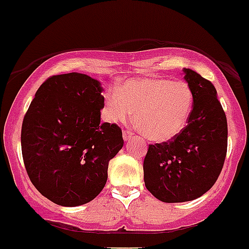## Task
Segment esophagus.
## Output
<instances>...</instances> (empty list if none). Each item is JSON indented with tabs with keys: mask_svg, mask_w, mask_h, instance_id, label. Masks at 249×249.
<instances>
[{
	"mask_svg": "<svg viewBox=\"0 0 249 249\" xmlns=\"http://www.w3.org/2000/svg\"><path fill=\"white\" fill-rule=\"evenodd\" d=\"M132 136H133V133H132L131 131H128V129H127V131H123V139H124V141H129V139L132 138Z\"/></svg>",
	"mask_w": 249,
	"mask_h": 249,
	"instance_id": "obj_1",
	"label": "esophagus"
}]
</instances>
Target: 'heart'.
Returning <instances> with one entry per match:
<instances>
[{
    "instance_id": "heart-1",
    "label": "heart",
    "mask_w": 249,
    "mask_h": 249,
    "mask_svg": "<svg viewBox=\"0 0 249 249\" xmlns=\"http://www.w3.org/2000/svg\"><path fill=\"white\" fill-rule=\"evenodd\" d=\"M188 83L165 77L129 79L105 94L106 112L113 122L126 121L134 111V122L143 136L167 142L183 132L193 110Z\"/></svg>"
}]
</instances>
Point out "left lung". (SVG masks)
Returning <instances> with one entry per match:
<instances>
[{
    "instance_id": "left-lung-1",
    "label": "left lung",
    "mask_w": 249,
    "mask_h": 249,
    "mask_svg": "<svg viewBox=\"0 0 249 249\" xmlns=\"http://www.w3.org/2000/svg\"><path fill=\"white\" fill-rule=\"evenodd\" d=\"M193 91V110L176 138L150 144L144 158V182L165 203L197 199L216 182L227 151V121L210 80L184 68Z\"/></svg>"
}]
</instances>
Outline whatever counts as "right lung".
Segmentation results:
<instances>
[{
  "mask_svg": "<svg viewBox=\"0 0 249 249\" xmlns=\"http://www.w3.org/2000/svg\"><path fill=\"white\" fill-rule=\"evenodd\" d=\"M103 88L82 73L52 75L37 89L22 124V155L30 181L62 207L93 200L122 149L116 123H100Z\"/></svg>",
  "mask_w": 249,
  "mask_h": 249,
  "instance_id": "add662e5",
  "label": "right lung"
}]
</instances>
